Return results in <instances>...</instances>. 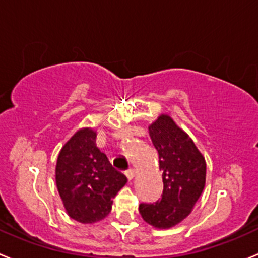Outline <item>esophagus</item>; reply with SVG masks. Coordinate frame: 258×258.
I'll return each mask as SVG.
<instances>
[{
  "label": "esophagus",
  "mask_w": 258,
  "mask_h": 258,
  "mask_svg": "<svg viewBox=\"0 0 258 258\" xmlns=\"http://www.w3.org/2000/svg\"><path fill=\"white\" fill-rule=\"evenodd\" d=\"M124 174H126L127 179L132 180L135 177V170L134 169H128V170H126V172H124Z\"/></svg>",
  "instance_id": "esophagus-1"
}]
</instances>
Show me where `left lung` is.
Wrapping results in <instances>:
<instances>
[{"instance_id": "left-lung-1", "label": "left lung", "mask_w": 258, "mask_h": 258, "mask_svg": "<svg viewBox=\"0 0 258 258\" xmlns=\"http://www.w3.org/2000/svg\"><path fill=\"white\" fill-rule=\"evenodd\" d=\"M162 172V196L156 203L140 204L141 217L150 226L167 229L184 221L206 186V159L189 135L169 114H160L149 126Z\"/></svg>"}]
</instances>
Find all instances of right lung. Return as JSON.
Masks as SVG:
<instances>
[{
    "label": "right lung",
    "instance_id": "add662e5",
    "mask_svg": "<svg viewBox=\"0 0 258 258\" xmlns=\"http://www.w3.org/2000/svg\"><path fill=\"white\" fill-rule=\"evenodd\" d=\"M97 132L78 130L61 147L55 181L67 213L74 221L92 224L109 214L113 198L127 177L114 170L96 145Z\"/></svg>",
    "mask_w": 258,
    "mask_h": 258
}]
</instances>
